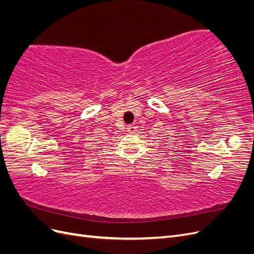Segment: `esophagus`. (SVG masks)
<instances>
[{
    "instance_id": "obj_1",
    "label": "esophagus",
    "mask_w": 254,
    "mask_h": 254,
    "mask_svg": "<svg viewBox=\"0 0 254 254\" xmlns=\"http://www.w3.org/2000/svg\"><path fill=\"white\" fill-rule=\"evenodd\" d=\"M135 130H136V126L134 124H130L127 126V131L130 133H134Z\"/></svg>"
}]
</instances>
